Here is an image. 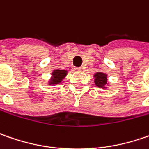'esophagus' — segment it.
Instances as JSON below:
<instances>
[{
    "instance_id": "1",
    "label": "esophagus",
    "mask_w": 149,
    "mask_h": 149,
    "mask_svg": "<svg viewBox=\"0 0 149 149\" xmlns=\"http://www.w3.org/2000/svg\"><path fill=\"white\" fill-rule=\"evenodd\" d=\"M76 70H78V71H81V70H83V68H81V67H79V68H76Z\"/></svg>"
}]
</instances>
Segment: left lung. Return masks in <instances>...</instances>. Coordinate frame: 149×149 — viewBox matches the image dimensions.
<instances>
[{
    "instance_id": "obj_1",
    "label": "left lung",
    "mask_w": 149,
    "mask_h": 149,
    "mask_svg": "<svg viewBox=\"0 0 149 149\" xmlns=\"http://www.w3.org/2000/svg\"><path fill=\"white\" fill-rule=\"evenodd\" d=\"M95 78V84L99 88L106 89L108 84V75L105 73L103 72H97L94 75Z\"/></svg>"
}]
</instances>
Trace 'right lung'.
I'll return each mask as SVG.
<instances>
[{"instance_id":"right-lung-1","label":"right lung","mask_w":149,"mask_h":149,"mask_svg":"<svg viewBox=\"0 0 149 149\" xmlns=\"http://www.w3.org/2000/svg\"><path fill=\"white\" fill-rule=\"evenodd\" d=\"M68 71L65 70H60V69H56L51 74V77L50 79L49 80L48 84H58L61 83V81L65 78L67 75Z\"/></svg>"}]
</instances>
